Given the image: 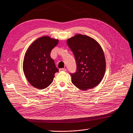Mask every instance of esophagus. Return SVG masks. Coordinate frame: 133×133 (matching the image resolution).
Here are the masks:
<instances>
[{"mask_svg":"<svg viewBox=\"0 0 133 133\" xmlns=\"http://www.w3.org/2000/svg\"><path fill=\"white\" fill-rule=\"evenodd\" d=\"M66 71V69L65 68H61V69H59V71Z\"/></svg>","mask_w":133,"mask_h":133,"instance_id":"34e87169","label":"esophagus"}]
</instances>
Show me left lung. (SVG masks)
Segmentation results:
<instances>
[{"label":"left lung","mask_w":133,"mask_h":133,"mask_svg":"<svg viewBox=\"0 0 133 133\" xmlns=\"http://www.w3.org/2000/svg\"><path fill=\"white\" fill-rule=\"evenodd\" d=\"M66 42L77 65V71L71 74L72 83L83 91L94 88L102 81L106 70L102 47L93 38L82 34L74 35Z\"/></svg>","instance_id":"left-lung-1"}]
</instances>
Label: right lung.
Returning a JSON list of instances; mask_svg holds the SVG:
<instances>
[{"instance_id":"right-lung-1","label":"right lung","mask_w":133,"mask_h":133,"mask_svg":"<svg viewBox=\"0 0 133 133\" xmlns=\"http://www.w3.org/2000/svg\"><path fill=\"white\" fill-rule=\"evenodd\" d=\"M59 40L49 36L36 39L26 50L23 59V70L29 83L35 88L42 89L54 81L56 68L50 54Z\"/></svg>"}]
</instances>
